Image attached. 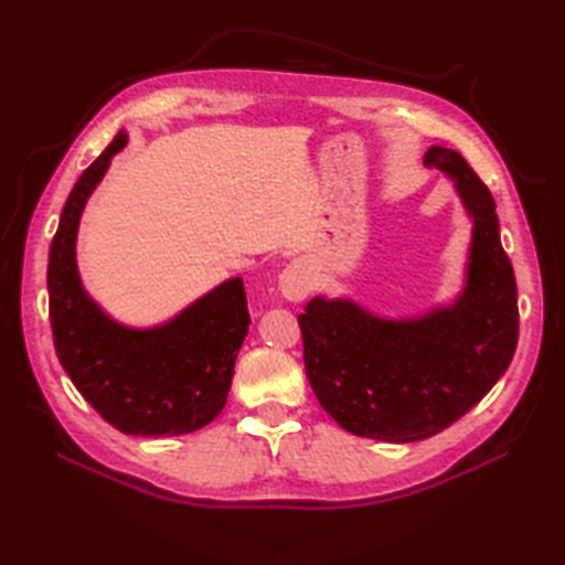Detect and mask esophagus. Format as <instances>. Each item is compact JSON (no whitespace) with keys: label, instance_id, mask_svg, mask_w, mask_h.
<instances>
[{"label":"esophagus","instance_id":"1","mask_svg":"<svg viewBox=\"0 0 565 565\" xmlns=\"http://www.w3.org/2000/svg\"><path fill=\"white\" fill-rule=\"evenodd\" d=\"M310 289H313V271L308 264L303 259L286 264L279 274V291L286 301H303Z\"/></svg>","mask_w":565,"mask_h":565}]
</instances>
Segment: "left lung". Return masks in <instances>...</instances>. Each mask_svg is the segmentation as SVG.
Instances as JSON below:
<instances>
[{
	"mask_svg": "<svg viewBox=\"0 0 565 565\" xmlns=\"http://www.w3.org/2000/svg\"><path fill=\"white\" fill-rule=\"evenodd\" d=\"M425 164L451 179L471 218L461 294L411 318L316 296L298 316L310 388L356 437L405 444L447 429L495 386L518 347V284L493 196L456 150L431 146Z\"/></svg>",
	"mask_w": 565,
	"mask_h": 565,
	"instance_id": "obj_1",
	"label": "left lung"
}]
</instances>
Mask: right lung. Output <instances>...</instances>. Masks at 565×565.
<instances>
[{"instance_id":"obj_1","label":"right lung","mask_w":565,"mask_h":565,"mask_svg":"<svg viewBox=\"0 0 565 565\" xmlns=\"http://www.w3.org/2000/svg\"><path fill=\"white\" fill-rule=\"evenodd\" d=\"M118 130L70 191L47 255L51 326L60 364L106 423L136 437H177L218 417L249 328L239 276L225 279L162 326L130 328L94 301L77 269L84 206L116 152Z\"/></svg>"}]
</instances>
